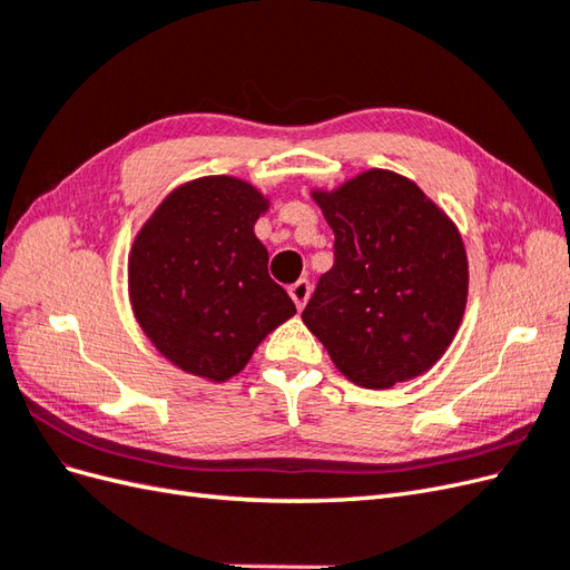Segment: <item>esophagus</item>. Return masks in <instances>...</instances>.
<instances>
[{
	"label": "esophagus",
	"instance_id": "esophagus-1",
	"mask_svg": "<svg viewBox=\"0 0 570 570\" xmlns=\"http://www.w3.org/2000/svg\"><path fill=\"white\" fill-rule=\"evenodd\" d=\"M308 295H312V283H308L306 278L297 281L295 285H289V297H292V302L297 304V308H304Z\"/></svg>",
	"mask_w": 570,
	"mask_h": 570
}]
</instances>
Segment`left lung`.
Listing matches in <instances>:
<instances>
[{
    "label": "left lung",
    "mask_w": 570,
    "mask_h": 570,
    "mask_svg": "<svg viewBox=\"0 0 570 570\" xmlns=\"http://www.w3.org/2000/svg\"><path fill=\"white\" fill-rule=\"evenodd\" d=\"M312 197L335 233V264L302 312L308 331L361 387H392L433 368L469 297V258L452 218L385 168Z\"/></svg>",
    "instance_id": "obj_1"
}]
</instances>
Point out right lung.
<instances>
[{
    "label": "right lung",
    "instance_id": "right-lung-1",
    "mask_svg": "<svg viewBox=\"0 0 570 570\" xmlns=\"http://www.w3.org/2000/svg\"><path fill=\"white\" fill-rule=\"evenodd\" d=\"M266 209L254 185L206 176L176 187L137 233L128 256L132 314L180 371L228 381L297 314L254 235Z\"/></svg>",
    "mask_w": 570,
    "mask_h": 570
}]
</instances>
